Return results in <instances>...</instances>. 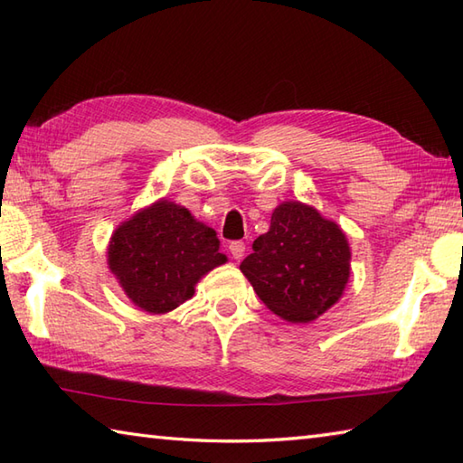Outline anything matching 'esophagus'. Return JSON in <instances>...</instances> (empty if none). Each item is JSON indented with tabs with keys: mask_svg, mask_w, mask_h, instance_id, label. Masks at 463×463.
Listing matches in <instances>:
<instances>
[{
	"mask_svg": "<svg viewBox=\"0 0 463 463\" xmlns=\"http://www.w3.org/2000/svg\"><path fill=\"white\" fill-rule=\"evenodd\" d=\"M229 250H231L234 260H241V259L244 257V242H241V241L231 242V244H229Z\"/></svg>",
	"mask_w": 463,
	"mask_h": 463,
	"instance_id": "34e87169",
	"label": "esophagus"
}]
</instances>
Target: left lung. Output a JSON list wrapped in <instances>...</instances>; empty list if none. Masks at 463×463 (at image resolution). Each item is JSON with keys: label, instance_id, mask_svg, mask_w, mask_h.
<instances>
[{"label": "left lung", "instance_id": "obj_1", "mask_svg": "<svg viewBox=\"0 0 463 463\" xmlns=\"http://www.w3.org/2000/svg\"><path fill=\"white\" fill-rule=\"evenodd\" d=\"M346 232L300 201H284L252 244L241 272L270 312L307 324L336 304L350 279Z\"/></svg>", "mask_w": 463, "mask_h": 463}]
</instances>
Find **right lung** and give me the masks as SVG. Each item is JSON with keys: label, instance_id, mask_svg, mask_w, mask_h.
<instances>
[{"label": "right lung", "instance_id": "add662e5", "mask_svg": "<svg viewBox=\"0 0 463 463\" xmlns=\"http://www.w3.org/2000/svg\"><path fill=\"white\" fill-rule=\"evenodd\" d=\"M224 262L211 226L166 199L123 221L107 247V264L127 298L149 314L181 307L196 282Z\"/></svg>", "mask_w": 463, "mask_h": 463}]
</instances>
